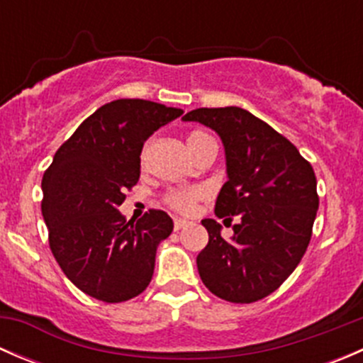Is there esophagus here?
<instances>
[{
    "mask_svg": "<svg viewBox=\"0 0 363 363\" xmlns=\"http://www.w3.org/2000/svg\"><path fill=\"white\" fill-rule=\"evenodd\" d=\"M184 226H188V221H186V219H181V218L174 219V230H175V232H179V230L184 228Z\"/></svg>",
    "mask_w": 363,
    "mask_h": 363,
    "instance_id": "esophagus-1",
    "label": "esophagus"
}]
</instances>
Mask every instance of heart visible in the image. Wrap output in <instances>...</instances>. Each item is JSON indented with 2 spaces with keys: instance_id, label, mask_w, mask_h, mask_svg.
I'll list each match as a JSON object with an SVG mask.
<instances>
[{
  "instance_id": "1",
  "label": "heart",
  "mask_w": 363,
  "mask_h": 363,
  "mask_svg": "<svg viewBox=\"0 0 363 363\" xmlns=\"http://www.w3.org/2000/svg\"><path fill=\"white\" fill-rule=\"evenodd\" d=\"M211 135H207L205 131L195 130L188 135L186 138V144H188L189 151L193 152V156L203 147L207 142H211ZM147 155H149V145L145 144L144 149L140 152V163L144 167L147 163ZM205 195V189L200 188V186H191V188H179V189H170V191L164 195V202L170 205L172 208L179 212H184V214H191L196 208V203L199 200Z\"/></svg>"
}]
</instances>
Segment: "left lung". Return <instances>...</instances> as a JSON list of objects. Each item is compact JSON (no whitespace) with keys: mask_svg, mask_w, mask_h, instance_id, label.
I'll return each mask as SVG.
<instances>
[{"mask_svg":"<svg viewBox=\"0 0 363 363\" xmlns=\"http://www.w3.org/2000/svg\"><path fill=\"white\" fill-rule=\"evenodd\" d=\"M182 119L199 121L221 137L228 181L214 212L239 221L226 240L219 223L203 219L208 244L196 256L200 277L228 302L265 298L309 246L320 205L313 167L286 137L244 108H196Z\"/></svg>","mask_w":363,"mask_h":363,"instance_id":"obj_1","label":"left lung"}]
</instances>
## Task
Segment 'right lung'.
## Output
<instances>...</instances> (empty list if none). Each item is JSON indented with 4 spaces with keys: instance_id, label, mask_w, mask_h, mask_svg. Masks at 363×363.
Returning a JSON list of instances; mask_svg holds the SVG:
<instances>
[{
    "instance_id": "1",
    "label": "right lung",
    "mask_w": 363,
    "mask_h": 363,
    "mask_svg": "<svg viewBox=\"0 0 363 363\" xmlns=\"http://www.w3.org/2000/svg\"><path fill=\"white\" fill-rule=\"evenodd\" d=\"M181 108L124 98L91 113L54 155L42 179L49 246L65 276L93 298L140 295L155 272L156 247L174 230L167 212L138 221L117 211L140 177L144 142Z\"/></svg>"
}]
</instances>
